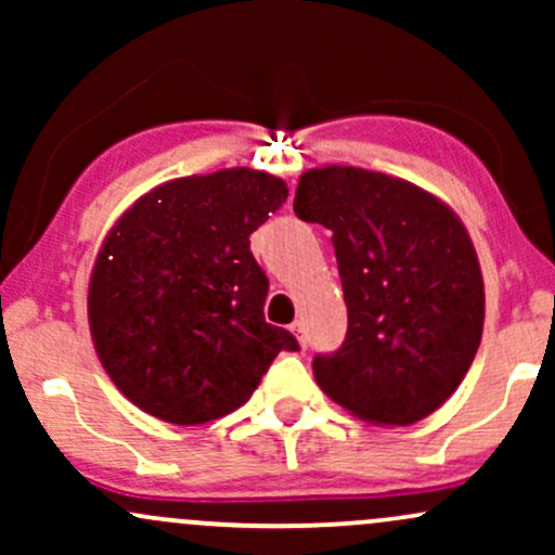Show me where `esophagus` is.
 Masks as SVG:
<instances>
[{"label":"esophagus","instance_id":"34e87169","mask_svg":"<svg viewBox=\"0 0 555 555\" xmlns=\"http://www.w3.org/2000/svg\"><path fill=\"white\" fill-rule=\"evenodd\" d=\"M289 328L295 331V336L299 339V344H302V347H308V336H305V323L302 321H295Z\"/></svg>","mask_w":555,"mask_h":555}]
</instances>
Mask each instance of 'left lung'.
Returning <instances> with one entry per match:
<instances>
[{
	"instance_id": "left-lung-1",
	"label": "left lung",
	"mask_w": 555,
	"mask_h": 555,
	"mask_svg": "<svg viewBox=\"0 0 555 555\" xmlns=\"http://www.w3.org/2000/svg\"><path fill=\"white\" fill-rule=\"evenodd\" d=\"M295 214L331 229L347 302L341 347L313 358L318 386L367 423L428 417L467 375L486 318L462 221L415 184L354 167L305 171Z\"/></svg>"
}]
</instances>
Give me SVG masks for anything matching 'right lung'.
I'll list each match as a JSON object with an SVG mask.
<instances>
[{"label": "right lung", "mask_w": 555, "mask_h": 555, "mask_svg": "<svg viewBox=\"0 0 555 555\" xmlns=\"http://www.w3.org/2000/svg\"><path fill=\"white\" fill-rule=\"evenodd\" d=\"M284 180L256 169L182 177L127 211L95 258L88 318L101 365L132 404L201 425L250 399L279 352L263 318L269 279L250 234L284 206Z\"/></svg>", "instance_id": "right-lung-1"}]
</instances>
